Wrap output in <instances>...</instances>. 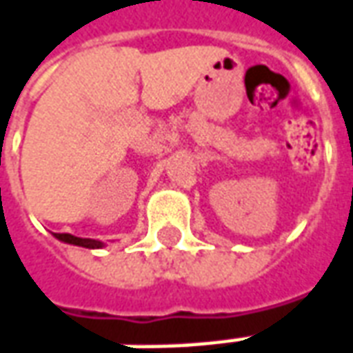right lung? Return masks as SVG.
<instances>
[{
    "label": "right lung",
    "mask_w": 353,
    "mask_h": 353,
    "mask_svg": "<svg viewBox=\"0 0 353 353\" xmlns=\"http://www.w3.org/2000/svg\"><path fill=\"white\" fill-rule=\"evenodd\" d=\"M55 236L59 241H63L66 245L74 246H83V248H103L105 243L101 241H95V239H82V236H74L70 233H55Z\"/></svg>",
    "instance_id": "1"
}]
</instances>
